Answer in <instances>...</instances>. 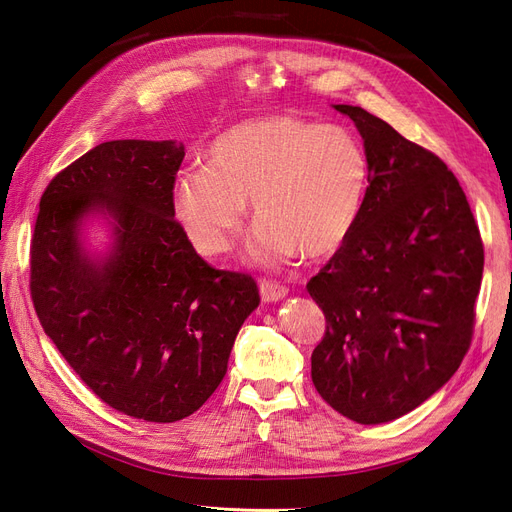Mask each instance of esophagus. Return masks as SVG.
Listing matches in <instances>:
<instances>
[{
	"mask_svg": "<svg viewBox=\"0 0 512 512\" xmlns=\"http://www.w3.org/2000/svg\"><path fill=\"white\" fill-rule=\"evenodd\" d=\"M288 294V288L280 282H273V280H260V297L262 301L273 303V301H280Z\"/></svg>",
	"mask_w": 512,
	"mask_h": 512,
	"instance_id": "1",
	"label": "esophagus"
}]
</instances>
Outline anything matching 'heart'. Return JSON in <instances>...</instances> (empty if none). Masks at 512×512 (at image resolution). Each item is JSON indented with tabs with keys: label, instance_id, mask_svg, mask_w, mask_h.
<instances>
[{
	"label": "heart",
	"instance_id": "heart-1",
	"mask_svg": "<svg viewBox=\"0 0 512 512\" xmlns=\"http://www.w3.org/2000/svg\"><path fill=\"white\" fill-rule=\"evenodd\" d=\"M367 153L348 128L271 115L228 128L211 143L207 166L183 168L175 207L192 243L226 254L247 218L260 222L252 252L275 265L299 252L327 258L342 247L363 209Z\"/></svg>",
	"mask_w": 512,
	"mask_h": 512
}]
</instances>
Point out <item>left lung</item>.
<instances>
[{"instance_id":"8db88e82","label":"left lung","mask_w":512,"mask_h":512,"mask_svg":"<svg viewBox=\"0 0 512 512\" xmlns=\"http://www.w3.org/2000/svg\"><path fill=\"white\" fill-rule=\"evenodd\" d=\"M369 185L348 241L307 282L327 320L312 352L320 397L361 425L412 412L459 369L474 333L483 239L457 177L361 106Z\"/></svg>"}]
</instances>
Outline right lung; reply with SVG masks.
Listing matches in <instances>:
<instances>
[{
  "label": "right lung",
  "mask_w": 512,
  "mask_h": 512,
  "mask_svg": "<svg viewBox=\"0 0 512 512\" xmlns=\"http://www.w3.org/2000/svg\"><path fill=\"white\" fill-rule=\"evenodd\" d=\"M183 156L173 141L87 151L46 185L29 250L44 333L106 406L149 423L181 421L205 404L260 303L252 275L213 269L175 220ZM91 210L114 218L106 261L80 247Z\"/></svg>",
  "instance_id": "obj_1"
}]
</instances>
